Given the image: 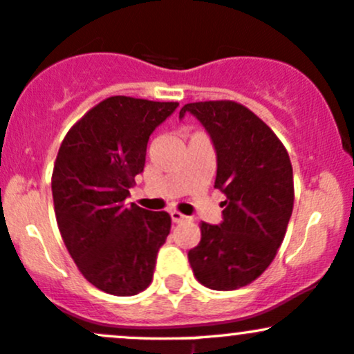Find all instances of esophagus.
<instances>
[{
  "mask_svg": "<svg viewBox=\"0 0 354 354\" xmlns=\"http://www.w3.org/2000/svg\"><path fill=\"white\" fill-rule=\"evenodd\" d=\"M170 218H172L174 223H182L185 219V216L178 211H170Z\"/></svg>",
  "mask_w": 354,
  "mask_h": 354,
  "instance_id": "esophagus-1",
  "label": "esophagus"
}]
</instances>
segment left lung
Segmentation results:
<instances>
[{
	"label": "left lung",
	"mask_w": 354,
	"mask_h": 354,
	"mask_svg": "<svg viewBox=\"0 0 354 354\" xmlns=\"http://www.w3.org/2000/svg\"><path fill=\"white\" fill-rule=\"evenodd\" d=\"M204 124L218 155L214 187L226 201L219 226L201 223L189 252L194 277L212 290H236L257 280L279 252L294 207L287 150L265 121L236 101L184 104Z\"/></svg>",
	"instance_id": "left-lung-1"
}]
</instances>
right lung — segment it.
<instances>
[{
	"mask_svg": "<svg viewBox=\"0 0 354 354\" xmlns=\"http://www.w3.org/2000/svg\"><path fill=\"white\" fill-rule=\"evenodd\" d=\"M178 102L106 97L67 131L52 172L60 236L79 272L100 290L120 297L145 290L169 212L127 206L128 189L145 167L147 143Z\"/></svg>",
	"mask_w": 354,
	"mask_h": 354,
	"instance_id": "add662e5",
	"label": "right lung"
}]
</instances>
